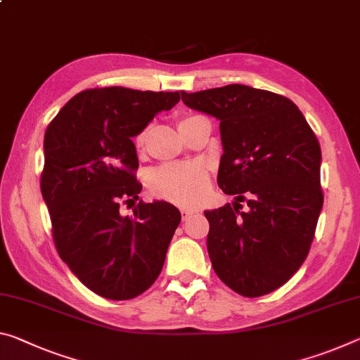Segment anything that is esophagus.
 I'll list each match as a JSON object with an SVG mask.
<instances>
[{"label": "esophagus", "instance_id": "obj_1", "mask_svg": "<svg viewBox=\"0 0 360 360\" xmlns=\"http://www.w3.org/2000/svg\"><path fill=\"white\" fill-rule=\"evenodd\" d=\"M193 213H197V210H193V208H182V210H181L182 219H187V218H189V216L193 214Z\"/></svg>", "mask_w": 360, "mask_h": 360}]
</instances>
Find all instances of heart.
<instances>
[{
  "label": "heart",
  "mask_w": 360,
  "mask_h": 360,
  "mask_svg": "<svg viewBox=\"0 0 360 360\" xmlns=\"http://www.w3.org/2000/svg\"><path fill=\"white\" fill-rule=\"evenodd\" d=\"M144 131L136 136V147L144 144ZM205 186H207V173L197 163H168L153 169L149 176V187L153 195L181 205L195 200L203 192Z\"/></svg>",
  "instance_id": "obj_1"
}]
</instances>
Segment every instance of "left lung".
<instances>
[{
    "label": "left lung",
    "mask_w": 360,
    "mask_h": 360,
    "mask_svg": "<svg viewBox=\"0 0 360 360\" xmlns=\"http://www.w3.org/2000/svg\"><path fill=\"white\" fill-rule=\"evenodd\" d=\"M181 96L219 120L218 186L236 198L205 211L213 269L238 295L271 293L300 269L316 232L323 205L316 134L292 101L271 91L227 84Z\"/></svg>",
    "instance_id": "obj_1"
}]
</instances>
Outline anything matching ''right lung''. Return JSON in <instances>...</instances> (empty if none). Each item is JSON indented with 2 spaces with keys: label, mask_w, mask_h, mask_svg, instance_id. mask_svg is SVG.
<instances>
[{
  "label": "right lung",
  "mask_w": 360,
  "mask_h": 360,
  "mask_svg": "<svg viewBox=\"0 0 360 360\" xmlns=\"http://www.w3.org/2000/svg\"><path fill=\"white\" fill-rule=\"evenodd\" d=\"M181 93L128 88L77 94L44 133L41 193L57 252L89 290L107 300H131L157 281L179 210L168 202H139L133 216L120 203L139 198L133 142L153 117L169 110Z\"/></svg>",
  "instance_id": "right-lung-1"
}]
</instances>
